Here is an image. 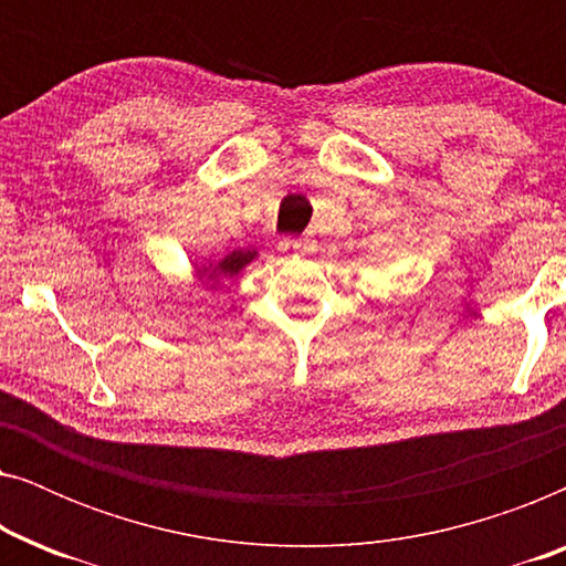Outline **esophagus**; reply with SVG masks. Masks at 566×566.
<instances>
[{
    "instance_id": "obj_1",
    "label": "esophagus",
    "mask_w": 566,
    "mask_h": 566,
    "mask_svg": "<svg viewBox=\"0 0 566 566\" xmlns=\"http://www.w3.org/2000/svg\"><path fill=\"white\" fill-rule=\"evenodd\" d=\"M277 250H281L285 258H293V254H304L312 250V242H308V239H283V242L277 244Z\"/></svg>"
}]
</instances>
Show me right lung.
Wrapping results in <instances>:
<instances>
[{"label":"right lung","instance_id":"1","mask_svg":"<svg viewBox=\"0 0 566 566\" xmlns=\"http://www.w3.org/2000/svg\"><path fill=\"white\" fill-rule=\"evenodd\" d=\"M252 260H258V250L247 247V250H234L229 254H223L221 260L208 262V265H196V283L203 285L208 291H219L223 281H231L237 277L242 270L250 265Z\"/></svg>","mask_w":566,"mask_h":566}]
</instances>
